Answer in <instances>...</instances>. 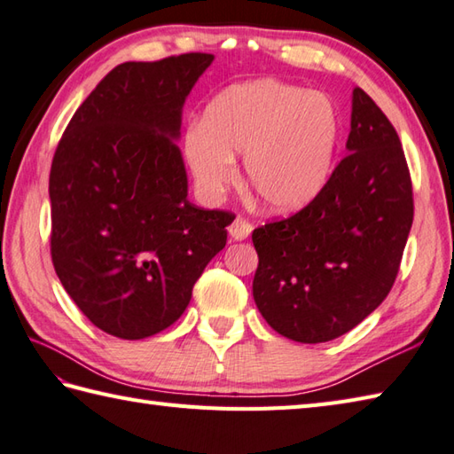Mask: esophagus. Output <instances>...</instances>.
I'll use <instances>...</instances> for the list:
<instances>
[{"label":"esophagus","mask_w":454,"mask_h":454,"mask_svg":"<svg viewBox=\"0 0 454 454\" xmlns=\"http://www.w3.org/2000/svg\"><path fill=\"white\" fill-rule=\"evenodd\" d=\"M252 230H254V226L249 224L246 218L238 216V218H234L232 224H230L228 232H230V238L236 239V242H242V239H246L249 234H252Z\"/></svg>","instance_id":"34e87169"}]
</instances>
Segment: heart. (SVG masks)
Returning <instances> with one entry per match:
<instances>
[{
    "label": "heart",
    "mask_w": 454,
    "mask_h": 454,
    "mask_svg": "<svg viewBox=\"0 0 454 454\" xmlns=\"http://www.w3.org/2000/svg\"><path fill=\"white\" fill-rule=\"evenodd\" d=\"M341 117L324 93L278 80L234 85L183 134V153L205 199H216L244 153L246 185L271 212L306 207L332 176Z\"/></svg>",
    "instance_id": "1"
}]
</instances>
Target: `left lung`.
<instances>
[{"label": "left lung", "mask_w": 454, "mask_h": 454, "mask_svg": "<svg viewBox=\"0 0 454 454\" xmlns=\"http://www.w3.org/2000/svg\"><path fill=\"white\" fill-rule=\"evenodd\" d=\"M347 156L310 205L255 228L254 298L288 340L324 343L380 306L413 222L410 169L392 122L353 90Z\"/></svg>", "instance_id": "left-lung-1"}]
</instances>
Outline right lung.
I'll return each instance as SVG.
<instances>
[{"mask_svg":"<svg viewBox=\"0 0 454 454\" xmlns=\"http://www.w3.org/2000/svg\"><path fill=\"white\" fill-rule=\"evenodd\" d=\"M212 60L119 64L58 142L48 181L56 275L83 316L121 340L176 322L226 246L234 216L187 200L177 146L183 105Z\"/></svg>","mask_w":454,"mask_h":454,"instance_id":"add662e5","label":"right lung"}]
</instances>
